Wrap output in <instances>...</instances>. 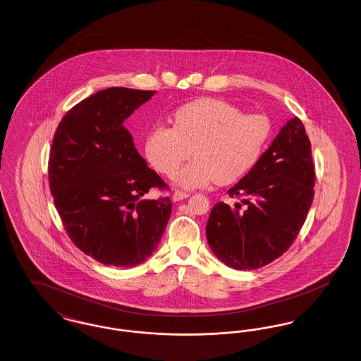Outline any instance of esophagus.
I'll list each match as a JSON object with an SVG mask.
<instances>
[{"label": "esophagus", "mask_w": 361, "mask_h": 361, "mask_svg": "<svg viewBox=\"0 0 361 361\" xmlns=\"http://www.w3.org/2000/svg\"><path fill=\"white\" fill-rule=\"evenodd\" d=\"M187 197H189V193L183 192V190H174L172 196L173 202H180V200H184Z\"/></svg>", "instance_id": "esophagus-1"}]
</instances>
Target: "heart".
<instances>
[{
	"mask_svg": "<svg viewBox=\"0 0 361 361\" xmlns=\"http://www.w3.org/2000/svg\"><path fill=\"white\" fill-rule=\"evenodd\" d=\"M269 134L265 116L243 115L222 100L200 99L173 114L172 128H152L145 137V154L154 169L172 177L193 153L174 181L183 188H203L215 181H237L250 172Z\"/></svg>",
	"mask_w": 361,
	"mask_h": 361,
	"instance_id": "obj_1",
	"label": "heart"
}]
</instances>
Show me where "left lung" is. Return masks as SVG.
<instances>
[{
  "label": "left lung",
  "mask_w": 361,
  "mask_h": 361,
  "mask_svg": "<svg viewBox=\"0 0 361 361\" xmlns=\"http://www.w3.org/2000/svg\"><path fill=\"white\" fill-rule=\"evenodd\" d=\"M311 143L299 118L287 121L253 169L228 189L240 203L212 207L206 235L214 255L238 271L280 257L306 221L314 199Z\"/></svg>",
  "instance_id": "8db88e82"
}]
</instances>
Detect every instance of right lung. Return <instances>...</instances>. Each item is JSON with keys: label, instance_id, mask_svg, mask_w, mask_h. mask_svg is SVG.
<instances>
[{"label": "right lung", "instance_id": "add662e5", "mask_svg": "<svg viewBox=\"0 0 361 361\" xmlns=\"http://www.w3.org/2000/svg\"><path fill=\"white\" fill-rule=\"evenodd\" d=\"M154 90L108 87L74 105L52 140L54 203L75 246L104 265L135 267L150 257L172 214L166 188L139 155L124 121Z\"/></svg>", "mask_w": 361, "mask_h": 361}]
</instances>
